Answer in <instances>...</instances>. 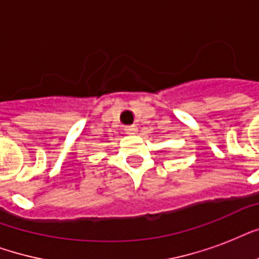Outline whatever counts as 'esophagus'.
<instances>
[{
    "label": "esophagus",
    "mask_w": 259,
    "mask_h": 259,
    "mask_svg": "<svg viewBox=\"0 0 259 259\" xmlns=\"http://www.w3.org/2000/svg\"><path fill=\"white\" fill-rule=\"evenodd\" d=\"M126 132H127V133H130V134H133V133H136V132H137V126H134V125H130V126H126Z\"/></svg>",
    "instance_id": "34e87169"
}]
</instances>
